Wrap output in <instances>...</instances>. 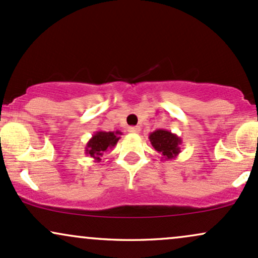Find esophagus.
<instances>
[{"label":"esophagus","instance_id":"obj_1","mask_svg":"<svg viewBox=\"0 0 258 258\" xmlns=\"http://www.w3.org/2000/svg\"><path fill=\"white\" fill-rule=\"evenodd\" d=\"M139 131H141V127H138V126L128 127V132L130 133H139Z\"/></svg>","mask_w":258,"mask_h":258}]
</instances>
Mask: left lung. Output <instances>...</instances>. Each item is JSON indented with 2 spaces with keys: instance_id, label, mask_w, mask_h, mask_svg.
I'll return each instance as SVG.
<instances>
[{
  "instance_id": "8db88e82",
  "label": "left lung",
  "mask_w": 258,
  "mask_h": 258,
  "mask_svg": "<svg viewBox=\"0 0 258 258\" xmlns=\"http://www.w3.org/2000/svg\"><path fill=\"white\" fill-rule=\"evenodd\" d=\"M149 141L155 152L161 155V160H174L180 153L182 138L167 130H155L149 135Z\"/></svg>"
}]
</instances>
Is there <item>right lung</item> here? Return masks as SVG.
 <instances>
[{
    "mask_svg": "<svg viewBox=\"0 0 258 258\" xmlns=\"http://www.w3.org/2000/svg\"><path fill=\"white\" fill-rule=\"evenodd\" d=\"M122 135V132L120 131H97L92 136V138L87 142L85 147V153L86 155L91 156L94 160V162H99L100 158L103 156L108 149H111L116 146V143L121 138L120 136Z\"/></svg>",
    "mask_w": 258,
    "mask_h": 258,
    "instance_id": "right-lung-1",
    "label": "right lung"
}]
</instances>
